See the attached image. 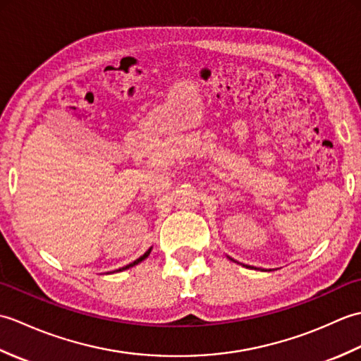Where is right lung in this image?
<instances>
[{
  "mask_svg": "<svg viewBox=\"0 0 361 361\" xmlns=\"http://www.w3.org/2000/svg\"><path fill=\"white\" fill-rule=\"evenodd\" d=\"M149 255H150V250H149L147 252H144V255H142V256H141L140 259H136V260H135V262H132V264H128V265H127V267H124V268H119V271H121V270H126V268H130V267H133V265H136V264H140V262H141V260H144V259H145V257H147Z\"/></svg>",
  "mask_w": 361,
  "mask_h": 361,
  "instance_id": "1",
  "label": "right lung"
}]
</instances>
